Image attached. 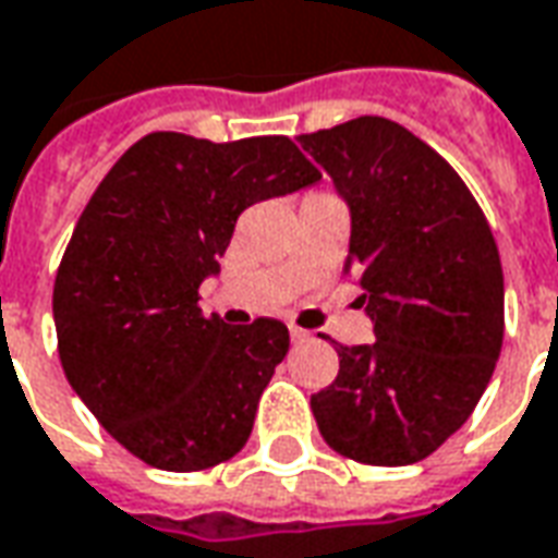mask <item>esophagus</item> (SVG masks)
<instances>
[{
  "instance_id": "1",
  "label": "esophagus",
  "mask_w": 558,
  "mask_h": 558,
  "mask_svg": "<svg viewBox=\"0 0 558 558\" xmlns=\"http://www.w3.org/2000/svg\"><path fill=\"white\" fill-rule=\"evenodd\" d=\"M288 333H291V340H294V343H310V340H313V333L303 328H291Z\"/></svg>"
}]
</instances>
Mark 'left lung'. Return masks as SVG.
<instances>
[{
    "label": "left lung",
    "mask_w": 558,
    "mask_h": 558,
    "mask_svg": "<svg viewBox=\"0 0 558 558\" xmlns=\"http://www.w3.org/2000/svg\"><path fill=\"white\" fill-rule=\"evenodd\" d=\"M301 145L349 206L343 272L376 333L337 345L340 374L313 395L318 432L361 464L422 462L474 413L501 355L505 272L489 221L459 172L389 118Z\"/></svg>",
    "instance_id": "obj_1"
}]
</instances>
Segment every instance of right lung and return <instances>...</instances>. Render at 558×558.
Segmentation results:
<instances>
[{"instance_id":"obj_1","label":"right lung","mask_w":558,"mask_h":558,"mask_svg":"<svg viewBox=\"0 0 558 558\" xmlns=\"http://www.w3.org/2000/svg\"><path fill=\"white\" fill-rule=\"evenodd\" d=\"M318 179L288 136L148 133L99 182L57 270L53 325L69 386L136 459L184 474L245 447L288 328L206 318L197 291L248 206Z\"/></svg>"}]
</instances>
